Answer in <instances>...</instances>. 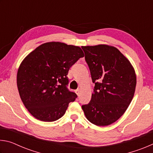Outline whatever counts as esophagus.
I'll use <instances>...</instances> for the list:
<instances>
[{
    "mask_svg": "<svg viewBox=\"0 0 153 153\" xmlns=\"http://www.w3.org/2000/svg\"><path fill=\"white\" fill-rule=\"evenodd\" d=\"M80 91H81V89L78 88V89H77L75 92H76V93L77 96H79V94H80Z\"/></svg>",
    "mask_w": 153,
    "mask_h": 153,
    "instance_id": "34e87169",
    "label": "esophagus"
}]
</instances>
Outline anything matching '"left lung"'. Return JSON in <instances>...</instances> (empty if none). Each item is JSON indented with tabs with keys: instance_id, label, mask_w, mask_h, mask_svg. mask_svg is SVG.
Wrapping results in <instances>:
<instances>
[{
	"instance_id": "left-lung-1",
	"label": "left lung",
	"mask_w": 153,
	"mask_h": 153,
	"mask_svg": "<svg viewBox=\"0 0 153 153\" xmlns=\"http://www.w3.org/2000/svg\"><path fill=\"white\" fill-rule=\"evenodd\" d=\"M89 67L94 92L90 102L82 105L90 122L106 126L118 120L134 97L136 75L130 62L115 46H82Z\"/></svg>"
}]
</instances>
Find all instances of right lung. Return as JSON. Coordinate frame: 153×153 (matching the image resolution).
Masks as SVG:
<instances>
[{
    "mask_svg": "<svg viewBox=\"0 0 153 153\" xmlns=\"http://www.w3.org/2000/svg\"><path fill=\"white\" fill-rule=\"evenodd\" d=\"M84 54L81 48L60 42L38 46L25 56L17 74L18 91L25 108L36 119L54 121L65 113L76 93L69 91V69Z\"/></svg>",
    "mask_w": 153,
    "mask_h": 153,
    "instance_id": "obj_1",
    "label": "right lung"
}]
</instances>
